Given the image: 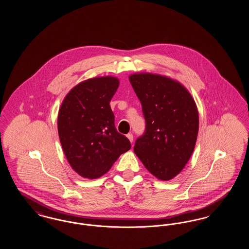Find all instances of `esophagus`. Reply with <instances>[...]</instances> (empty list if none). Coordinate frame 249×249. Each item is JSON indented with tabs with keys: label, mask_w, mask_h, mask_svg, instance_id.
I'll return each instance as SVG.
<instances>
[{
	"label": "esophagus",
	"mask_w": 249,
	"mask_h": 249,
	"mask_svg": "<svg viewBox=\"0 0 249 249\" xmlns=\"http://www.w3.org/2000/svg\"><path fill=\"white\" fill-rule=\"evenodd\" d=\"M127 137H128V139L130 140V142H132V141H133V135H132V133H128V134H127Z\"/></svg>",
	"instance_id": "1"
}]
</instances>
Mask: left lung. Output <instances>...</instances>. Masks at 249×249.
<instances>
[{"label": "left lung", "instance_id": "1", "mask_svg": "<svg viewBox=\"0 0 249 249\" xmlns=\"http://www.w3.org/2000/svg\"><path fill=\"white\" fill-rule=\"evenodd\" d=\"M129 79L145 120L134 153L156 178L170 180L183 170L194 150L199 130L195 102L181 84L166 76L134 73Z\"/></svg>", "mask_w": 249, "mask_h": 249}]
</instances>
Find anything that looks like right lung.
I'll list each match as a JSON object with an SVG mask.
<instances>
[{
	"instance_id": "obj_1",
	"label": "right lung",
	"mask_w": 249,
	"mask_h": 249,
	"mask_svg": "<svg viewBox=\"0 0 249 249\" xmlns=\"http://www.w3.org/2000/svg\"><path fill=\"white\" fill-rule=\"evenodd\" d=\"M115 77H96L75 86L58 117L59 141L71 168L85 178H99L130 149L119 133L110 101L119 88Z\"/></svg>"
}]
</instances>
